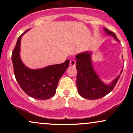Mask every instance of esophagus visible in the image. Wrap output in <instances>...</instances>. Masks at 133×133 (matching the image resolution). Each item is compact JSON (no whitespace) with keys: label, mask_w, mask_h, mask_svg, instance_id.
<instances>
[{"label":"esophagus","mask_w":133,"mask_h":133,"mask_svg":"<svg viewBox=\"0 0 133 133\" xmlns=\"http://www.w3.org/2000/svg\"><path fill=\"white\" fill-rule=\"evenodd\" d=\"M76 65V61L74 59H71L70 61V65L71 66H75Z\"/></svg>","instance_id":"obj_1"}]
</instances>
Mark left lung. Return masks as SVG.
Listing matches in <instances>:
<instances>
[{
  "mask_svg": "<svg viewBox=\"0 0 133 133\" xmlns=\"http://www.w3.org/2000/svg\"><path fill=\"white\" fill-rule=\"evenodd\" d=\"M108 35L112 36L116 40L118 39L113 32L104 28ZM91 52H84L76 55V62L77 71V91L81 96L87 99L94 100L104 97L114 89L120 75L112 81L109 84H106L101 80L96 74L92 65ZM122 71L121 72V74Z\"/></svg>",
  "mask_w": 133,
  "mask_h": 133,
  "instance_id": "1",
  "label": "left lung"
}]
</instances>
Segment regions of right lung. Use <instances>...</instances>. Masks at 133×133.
<instances>
[{"instance_id": "right-lung-1", "label": "right lung", "mask_w": 133, "mask_h": 133, "mask_svg": "<svg viewBox=\"0 0 133 133\" xmlns=\"http://www.w3.org/2000/svg\"><path fill=\"white\" fill-rule=\"evenodd\" d=\"M24 32L18 38L12 54L14 72L20 87L28 96L36 99L45 100L54 96L58 82L69 65L70 61L39 69H30L20 57L21 41Z\"/></svg>"}]
</instances>
